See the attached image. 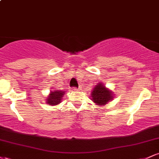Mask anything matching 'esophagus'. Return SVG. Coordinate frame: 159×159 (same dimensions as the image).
Wrapping results in <instances>:
<instances>
[{"label": "esophagus", "instance_id": "obj_1", "mask_svg": "<svg viewBox=\"0 0 159 159\" xmlns=\"http://www.w3.org/2000/svg\"><path fill=\"white\" fill-rule=\"evenodd\" d=\"M81 90V88H80V87H79V88H74L75 91H78V90Z\"/></svg>", "mask_w": 159, "mask_h": 159}]
</instances>
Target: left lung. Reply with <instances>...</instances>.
Instances as JSON below:
<instances>
[{
  "label": "left lung",
  "mask_w": 159,
  "mask_h": 159,
  "mask_svg": "<svg viewBox=\"0 0 159 159\" xmlns=\"http://www.w3.org/2000/svg\"><path fill=\"white\" fill-rule=\"evenodd\" d=\"M90 98L96 105L104 106L112 101L114 98V93L101 82L98 83L93 89L90 94Z\"/></svg>",
  "instance_id": "obj_1"
}]
</instances>
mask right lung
I'll use <instances>...</instances> for the list:
<instances>
[{"label":"right lung","instance_id":"1","mask_svg":"<svg viewBox=\"0 0 159 159\" xmlns=\"http://www.w3.org/2000/svg\"><path fill=\"white\" fill-rule=\"evenodd\" d=\"M65 94V91L61 90H54L50 91V93L47 96L45 100L46 103L48 105H57L62 102L63 96Z\"/></svg>","mask_w":159,"mask_h":159}]
</instances>
